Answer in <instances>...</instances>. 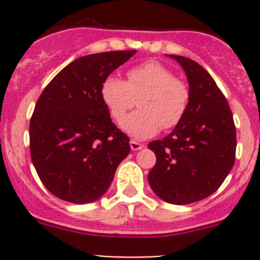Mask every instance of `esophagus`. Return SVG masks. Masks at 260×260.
<instances>
[{
    "mask_svg": "<svg viewBox=\"0 0 260 260\" xmlns=\"http://www.w3.org/2000/svg\"><path fill=\"white\" fill-rule=\"evenodd\" d=\"M130 148H132L133 151L142 150V148H143V144L139 143V142H137V141H134V139H133V141H130Z\"/></svg>",
    "mask_w": 260,
    "mask_h": 260,
    "instance_id": "1",
    "label": "esophagus"
}]
</instances>
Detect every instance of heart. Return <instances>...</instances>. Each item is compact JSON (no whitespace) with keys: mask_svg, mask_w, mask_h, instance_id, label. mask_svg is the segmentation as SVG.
<instances>
[{"mask_svg":"<svg viewBox=\"0 0 260 260\" xmlns=\"http://www.w3.org/2000/svg\"><path fill=\"white\" fill-rule=\"evenodd\" d=\"M127 82L109 75L103 80L100 96L110 117L119 123L139 98L141 109L122 122L123 132L137 139H147L172 130L185 118L190 104V89L169 68L148 61L127 71Z\"/></svg>","mask_w":260,"mask_h":260,"instance_id":"heart-1","label":"heart"}]
</instances>
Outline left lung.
<instances>
[{
    "mask_svg": "<svg viewBox=\"0 0 260 260\" xmlns=\"http://www.w3.org/2000/svg\"><path fill=\"white\" fill-rule=\"evenodd\" d=\"M183 68L190 104L182 122L160 141L148 143L156 165L148 182L158 198L189 204L219 189L236 160V126L224 93L198 62L169 54Z\"/></svg>",
    "mask_w": 260,
    "mask_h": 260,
    "instance_id": "obj_1",
    "label": "left lung"
}]
</instances>
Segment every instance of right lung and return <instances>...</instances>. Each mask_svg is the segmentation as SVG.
Segmentation results:
<instances>
[{
	"label": "right lung",
	"mask_w": 260,
	"mask_h": 260,
	"mask_svg": "<svg viewBox=\"0 0 260 260\" xmlns=\"http://www.w3.org/2000/svg\"><path fill=\"white\" fill-rule=\"evenodd\" d=\"M137 50L88 54L62 69L41 92L29 121V150L48 191L70 203L107 192L130 139L112 122L103 80Z\"/></svg>",
	"instance_id": "right-lung-1"
}]
</instances>
